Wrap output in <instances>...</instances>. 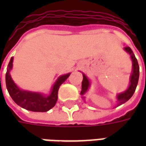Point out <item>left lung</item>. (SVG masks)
Returning <instances> with one entry per match:
<instances>
[{"label":"left lung","mask_w":146,"mask_h":146,"mask_svg":"<svg viewBox=\"0 0 146 146\" xmlns=\"http://www.w3.org/2000/svg\"><path fill=\"white\" fill-rule=\"evenodd\" d=\"M123 49L130 55L132 60V73L129 77V85L127 90L117 95V106H120L121 104H124L125 102H127L133 96L138 84L139 77V66L135 54L129 47H125ZM82 76H83V80L82 82V91L80 94L82 96V98L85 99L86 98L84 96L85 94L89 90V88L91 86V82L83 73H82Z\"/></svg>","instance_id":"1"}]
</instances>
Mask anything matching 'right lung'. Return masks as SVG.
Here are the masks:
<instances>
[{
    "label": "right lung",
    "instance_id": "1",
    "mask_svg": "<svg viewBox=\"0 0 146 146\" xmlns=\"http://www.w3.org/2000/svg\"><path fill=\"white\" fill-rule=\"evenodd\" d=\"M13 61V57H11L6 73V86L10 97L15 103L23 108L35 112H46L52 108L57 101V93L60 85L66 81L70 73H66L57 78L52 86L50 94L46 96L41 92L24 90L17 86L10 76Z\"/></svg>",
    "mask_w": 146,
    "mask_h": 146
}]
</instances>
